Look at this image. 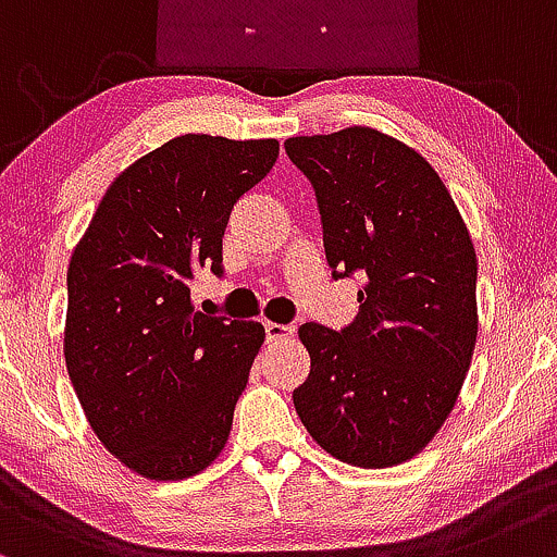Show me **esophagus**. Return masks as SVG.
Instances as JSON below:
<instances>
[{
  "instance_id": "obj_1",
  "label": "esophagus",
  "mask_w": 557,
  "mask_h": 557,
  "mask_svg": "<svg viewBox=\"0 0 557 557\" xmlns=\"http://www.w3.org/2000/svg\"><path fill=\"white\" fill-rule=\"evenodd\" d=\"M292 334H295V329L284 326V323H271V321L265 323V339L268 342H284V339H289Z\"/></svg>"
}]
</instances>
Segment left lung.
Segmentation results:
<instances>
[{"label":"left lung","instance_id":"8db88e82","mask_svg":"<svg viewBox=\"0 0 557 557\" xmlns=\"http://www.w3.org/2000/svg\"><path fill=\"white\" fill-rule=\"evenodd\" d=\"M284 149L315 191L331 276H362L349 326H299L297 416L342 463L399 466L434 440L471 366L473 242L434 168L392 136L352 126Z\"/></svg>","mask_w":557,"mask_h":557}]
</instances>
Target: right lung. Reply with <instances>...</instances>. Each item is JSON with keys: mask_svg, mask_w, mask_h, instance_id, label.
Returning <instances> with one entry per match:
<instances>
[{"mask_svg": "<svg viewBox=\"0 0 557 557\" xmlns=\"http://www.w3.org/2000/svg\"><path fill=\"white\" fill-rule=\"evenodd\" d=\"M276 158V139L176 136L112 181L73 249L67 373L94 434L139 476H195L226 447L265 329L195 310L189 281L223 276L231 210Z\"/></svg>", "mask_w": 557, "mask_h": 557, "instance_id": "obj_1", "label": "right lung"}]
</instances>
